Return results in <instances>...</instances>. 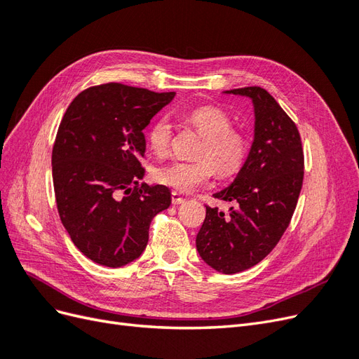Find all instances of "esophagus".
<instances>
[{
    "label": "esophagus",
    "mask_w": 359,
    "mask_h": 359,
    "mask_svg": "<svg viewBox=\"0 0 359 359\" xmlns=\"http://www.w3.org/2000/svg\"><path fill=\"white\" fill-rule=\"evenodd\" d=\"M184 202H186V199H184L180 193L172 191V203H173V205H181V203H184Z\"/></svg>",
    "instance_id": "esophagus-1"
}]
</instances>
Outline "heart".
Wrapping results in <instances>:
<instances>
[{
    "label": "heart",
    "instance_id": "heart-1",
    "mask_svg": "<svg viewBox=\"0 0 359 359\" xmlns=\"http://www.w3.org/2000/svg\"><path fill=\"white\" fill-rule=\"evenodd\" d=\"M189 123L203 137L194 161H170L156 169L158 184L177 191L189 193L214 175V168L222 177H231L240 170L248 154V139L232 128V119L217 106H201L189 114ZM148 144L157 156H166L172 144V123L160 116L149 127Z\"/></svg>",
    "mask_w": 359,
    "mask_h": 359
}]
</instances>
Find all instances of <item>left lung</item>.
I'll return each instance as SVG.
<instances>
[{
  "mask_svg": "<svg viewBox=\"0 0 359 359\" xmlns=\"http://www.w3.org/2000/svg\"><path fill=\"white\" fill-rule=\"evenodd\" d=\"M248 97L255 137L243 168L214 198L233 202L229 212L206 206L196 248L206 265L236 274L271 253L290 223L302 187L304 153L295 123L260 86L224 91Z\"/></svg>",
  "mask_w": 359,
  "mask_h": 359,
  "instance_id": "left-lung-1",
  "label": "left lung"
}]
</instances>
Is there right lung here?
I'll use <instances>...</instances> for the list:
<instances>
[{"instance_id": "add662e5", "label": "right lung", "mask_w": 359, "mask_h": 359, "mask_svg": "<svg viewBox=\"0 0 359 359\" xmlns=\"http://www.w3.org/2000/svg\"><path fill=\"white\" fill-rule=\"evenodd\" d=\"M173 97L111 82L76 95L61 119L52 149L60 219L95 264L133 262L148 244L151 220L169 208L166 186L137 181L145 175L144 128Z\"/></svg>"}]
</instances>
